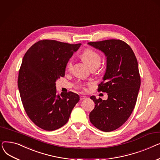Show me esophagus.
Masks as SVG:
<instances>
[{"instance_id":"1","label":"esophagus","mask_w":160,"mask_h":160,"mask_svg":"<svg viewBox=\"0 0 160 160\" xmlns=\"http://www.w3.org/2000/svg\"><path fill=\"white\" fill-rule=\"evenodd\" d=\"M86 98H87V97H86V96H83V95H80V100H84V99H86Z\"/></svg>"}]
</instances>
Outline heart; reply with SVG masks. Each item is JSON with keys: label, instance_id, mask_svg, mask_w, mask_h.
I'll list each match as a JSON object with an SVG mask.
<instances>
[{"label": "heart", "instance_id": "1", "mask_svg": "<svg viewBox=\"0 0 160 160\" xmlns=\"http://www.w3.org/2000/svg\"><path fill=\"white\" fill-rule=\"evenodd\" d=\"M82 57L86 64L90 67H98L101 63V56L94 50L91 48H86L82 54ZM72 65V59L70 58L67 62V68H71Z\"/></svg>", "mask_w": 160, "mask_h": 160}]
</instances>
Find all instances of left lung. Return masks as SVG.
Segmentation results:
<instances>
[{
    "instance_id": "1",
    "label": "left lung",
    "mask_w": 160,
    "mask_h": 160,
    "mask_svg": "<svg viewBox=\"0 0 160 160\" xmlns=\"http://www.w3.org/2000/svg\"><path fill=\"white\" fill-rule=\"evenodd\" d=\"M103 52L106 71L98 91L108 93V99L91 96L95 108L89 113L94 127L103 132L119 128L128 120L135 107L141 85L138 63L131 47L120 39L89 42Z\"/></svg>"
}]
</instances>
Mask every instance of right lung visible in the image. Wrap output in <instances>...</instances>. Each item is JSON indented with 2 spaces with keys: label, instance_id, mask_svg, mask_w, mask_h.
I'll use <instances>...</instances> for the list:
<instances>
[{
  "label": "right lung",
  "instance_id": "right-lung-1",
  "mask_svg": "<svg viewBox=\"0 0 160 160\" xmlns=\"http://www.w3.org/2000/svg\"><path fill=\"white\" fill-rule=\"evenodd\" d=\"M80 45L40 40L23 57L18 80L22 103L30 120L45 130L62 127L79 101L73 92L58 94L56 81L64 77L67 61Z\"/></svg>",
  "mask_w": 160,
  "mask_h": 160
}]
</instances>
